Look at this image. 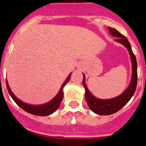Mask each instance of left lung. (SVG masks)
Listing matches in <instances>:
<instances>
[{
  "label": "left lung",
  "mask_w": 146,
  "mask_h": 146,
  "mask_svg": "<svg viewBox=\"0 0 146 146\" xmlns=\"http://www.w3.org/2000/svg\"><path fill=\"white\" fill-rule=\"evenodd\" d=\"M108 30L110 31V34L112 36L117 38L115 40V41L122 44L128 50L129 55H130L131 62L132 74L130 84L127 89L119 96L110 99H99L92 95L88 88H87L85 82V76H84V74H83L84 79L82 84L85 88L86 100L91 111L99 115H112L121 109L133 96L136 89V86H137V62H136V56L132 51L131 46L128 39L124 35L120 34L115 29L108 27Z\"/></svg>",
  "instance_id": "1"
}]
</instances>
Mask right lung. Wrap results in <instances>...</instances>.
I'll use <instances>...</instances> for the list:
<instances>
[{"mask_svg": "<svg viewBox=\"0 0 146 146\" xmlns=\"http://www.w3.org/2000/svg\"><path fill=\"white\" fill-rule=\"evenodd\" d=\"M71 74L72 73H70L69 74V76L65 79L64 83L61 86L58 94L49 102L41 105H31L22 101V100H19V98H17L14 95L13 91L10 89V86H9V84L7 79H6V86H7V91H8L10 96H11L13 100L17 103V106L20 107L22 110L29 112V113L31 114V115H37V116H48V115H50L51 114L53 113V112H55L58 110V108H59L61 102H62L63 99V96H64V94H63V88H64V86L67 84V83H68V82L70 81V77H71Z\"/></svg>", "mask_w": 146, "mask_h": 146, "instance_id": "right-lung-1", "label": "right lung"}]
</instances>
